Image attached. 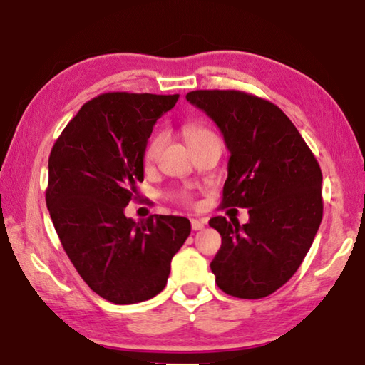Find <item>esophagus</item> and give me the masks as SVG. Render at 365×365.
<instances>
[{
  "mask_svg": "<svg viewBox=\"0 0 365 365\" xmlns=\"http://www.w3.org/2000/svg\"><path fill=\"white\" fill-rule=\"evenodd\" d=\"M205 225H206V222L202 219H191V228H193V230H202Z\"/></svg>",
  "mask_w": 365,
  "mask_h": 365,
  "instance_id": "1",
  "label": "esophagus"
}]
</instances>
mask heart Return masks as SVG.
I'll return each instance as SVG.
<instances>
[{
    "label": "heart",
    "instance_id": "heart-1",
    "mask_svg": "<svg viewBox=\"0 0 365 365\" xmlns=\"http://www.w3.org/2000/svg\"><path fill=\"white\" fill-rule=\"evenodd\" d=\"M185 135H187L190 146L200 143V141H202V140L214 137V133L209 130V128L201 127V125H188L187 128H185ZM164 143H165L164 132H156L150 140H148V143L143 150V163L146 165L156 163V159L159 158L160 151H163ZM178 197H180V200H187L188 196H187V193H182V195H178Z\"/></svg>",
    "mask_w": 365,
    "mask_h": 365
}]
</instances>
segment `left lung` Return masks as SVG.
Here are the masks:
<instances>
[{
	"mask_svg": "<svg viewBox=\"0 0 365 365\" xmlns=\"http://www.w3.org/2000/svg\"><path fill=\"white\" fill-rule=\"evenodd\" d=\"M230 151L222 207H246L248 224L212 217L222 237L211 262L222 292L261 299L292 279L322 222V170L274 103L238 90L190 91Z\"/></svg>",
	"mask_w": 365,
	"mask_h": 365,
	"instance_id": "8db88e82",
	"label": "left lung"
}]
</instances>
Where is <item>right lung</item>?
I'll list each match as a JSON object with an SVG mask.
<instances>
[{
  "mask_svg": "<svg viewBox=\"0 0 365 365\" xmlns=\"http://www.w3.org/2000/svg\"><path fill=\"white\" fill-rule=\"evenodd\" d=\"M178 95L114 91L85 103L48 159L46 206L73 267L96 294L135 304L160 293L191 232L180 215L135 222L123 207L143 182V150Z\"/></svg>",
  "mask_w": 365,
  "mask_h": 365,
  "instance_id": "add662e5",
  "label": "right lung"
}]
</instances>
